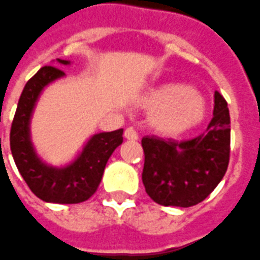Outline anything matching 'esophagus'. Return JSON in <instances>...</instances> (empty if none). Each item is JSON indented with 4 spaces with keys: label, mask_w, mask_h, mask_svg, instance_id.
Here are the masks:
<instances>
[{
    "label": "esophagus",
    "mask_w": 260,
    "mask_h": 260,
    "mask_svg": "<svg viewBox=\"0 0 260 260\" xmlns=\"http://www.w3.org/2000/svg\"><path fill=\"white\" fill-rule=\"evenodd\" d=\"M124 137L127 140H138V134L133 127H127L124 130Z\"/></svg>",
    "instance_id": "esophagus-1"
}]
</instances>
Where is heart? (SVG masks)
<instances>
[{"mask_svg":"<svg viewBox=\"0 0 260 260\" xmlns=\"http://www.w3.org/2000/svg\"><path fill=\"white\" fill-rule=\"evenodd\" d=\"M141 105L149 109L155 132L176 136L198 126L206 116V102L188 84L165 83L144 94Z\"/></svg>","mask_w":260,"mask_h":260,"instance_id":"obj_1","label":"heart"}]
</instances>
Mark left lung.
Here are the masks:
<instances>
[{"instance_id":"obj_1","label":"left lung","mask_w":260,"mask_h":260,"mask_svg":"<svg viewBox=\"0 0 260 260\" xmlns=\"http://www.w3.org/2000/svg\"><path fill=\"white\" fill-rule=\"evenodd\" d=\"M143 183L147 194L164 206L200 204L226 174L230 159V115L215 91L213 117L205 134L187 141L145 136Z\"/></svg>"}]
</instances>
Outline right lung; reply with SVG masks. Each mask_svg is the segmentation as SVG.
Returning <instances> with one entry per match:
<instances>
[{"label": "right lung", "instance_id": "obj_1", "mask_svg": "<svg viewBox=\"0 0 260 260\" xmlns=\"http://www.w3.org/2000/svg\"><path fill=\"white\" fill-rule=\"evenodd\" d=\"M56 62L70 65V60ZM63 76L65 73L58 68L44 66L26 83L9 140L19 173L36 197L52 204H79L88 200L98 188L108 159L123 143V128L91 136L81 152L65 166H52L40 158L30 134L33 111L45 87Z\"/></svg>", "mask_w": 260, "mask_h": 260}]
</instances>
